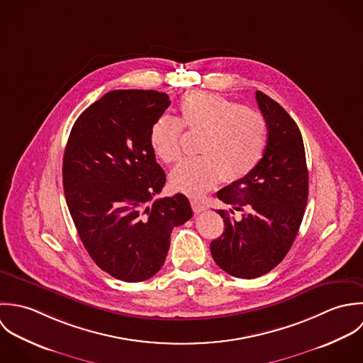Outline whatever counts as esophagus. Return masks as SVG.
Listing matches in <instances>:
<instances>
[{"mask_svg": "<svg viewBox=\"0 0 363 363\" xmlns=\"http://www.w3.org/2000/svg\"><path fill=\"white\" fill-rule=\"evenodd\" d=\"M191 205H192V209L195 213H202L206 211V206L203 203H201L199 201H192Z\"/></svg>", "mask_w": 363, "mask_h": 363, "instance_id": "34e87169", "label": "esophagus"}]
</instances>
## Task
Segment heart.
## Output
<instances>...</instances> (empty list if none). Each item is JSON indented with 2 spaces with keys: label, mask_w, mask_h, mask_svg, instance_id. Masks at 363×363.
<instances>
[{
  "label": "heart",
  "mask_w": 363,
  "mask_h": 363,
  "mask_svg": "<svg viewBox=\"0 0 363 363\" xmlns=\"http://www.w3.org/2000/svg\"><path fill=\"white\" fill-rule=\"evenodd\" d=\"M179 119L161 115L150 130L154 154L167 164L181 155L182 126L202 132L196 158L182 160L169 174L175 191L201 196L220 179L234 184L248 177L262 160L268 128L264 115L212 92L195 91L179 102Z\"/></svg>",
  "instance_id": "b5f03b06"
}]
</instances>
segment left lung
Returning a JSON list of instances; mask_svg holds the SVG:
<instances>
[{
	"label": "left lung",
	"mask_w": 363,
	"mask_h": 363,
	"mask_svg": "<svg viewBox=\"0 0 363 363\" xmlns=\"http://www.w3.org/2000/svg\"><path fill=\"white\" fill-rule=\"evenodd\" d=\"M255 98L267 121V147L248 177L218 191V199L242 212V218L237 221L218 211L224 231L211 242L215 262L241 279L262 277L281 264L297 235L308 196L306 152L296 122L264 92L257 91Z\"/></svg>",
	"instance_id": "1"
}]
</instances>
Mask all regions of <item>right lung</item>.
Masks as SVG:
<instances>
[{"label":"right lung","instance_id":"right-lung-1","mask_svg":"<svg viewBox=\"0 0 363 363\" xmlns=\"http://www.w3.org/2000/svg\"><path fill=\"white\" fill-rule=\"evenodd\" d=\"M169 104L158 91H111L78 116L66 145L63 186L75 228L94 262L119 281L154 277L172 228L192 218L182 194L151 202L167 178L150 130Z\"/></svg>","mask_w":363,"mask_h":363}]
</instances>
